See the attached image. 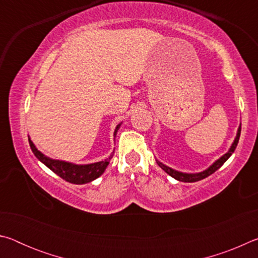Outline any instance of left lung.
Wrapping results in <instances>:
<instances>
[{"instance_id": "1", "label": "left lung", "mask_w": 258, "mask_h": 258, "mask_svg": "<svg viewBox=\"0 0 258 258\" xmlns=\"http://www.w3.org/2000/svg\"><path fill=\"white\" fill-rule=\"evenodd\" d=\"M240 133H241V125H240V127H239V130H238L237 138H235L233 145H232V147L230 148L229 152H226V154H225L224 156H222L220 159H218L217 161H215V163H214V164L211 166V167H209L208 169H206V171L202 172V173H197V174L181 173V172L174 171V169L167 167V166L163 165L161 163H159V161H157V164H158V165L160 166V167L163 168L166 173L169 174V175H171L172 177L176 178L177 181H181V182H197V181H200V180H203V178H205V177L212 175V174H213L214 172H216L217 169L220 168L221 166L223 165V164L225 163V161L229 159V157H230L231 155H232V152L235 150V148H237V145H238V142H239V138H240Z\"/></svg>"}]
</instances>
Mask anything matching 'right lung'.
<instances>
[{
    "label": "right lung",
    "mask_w": 258,
    "mask_h": 258,
    "mask_svg": "<svg viewBox=\"0 0 258 258\" xmlns=\"http://www.w3.org/2000/svg\"><path fill=\"white\" fill-rule=\"evenodd\" d=\"M119 125H117L115 130V135L117 131L119 128ZM29 140V139H28ZM30 149L36 156L37 159H40L46 167H49L52 172L59 175L61 178L69 183H74V184H84V183H89L91 181L98 178L101 174L104 172L109 165V161L112 158V155L109 156V158L102 161H98V163L90 164V165H74L71 163H66V161L60 160H53L47 158L42 152L36 149V147L33 145V142L29 140Z\"/></svg>",
    "instance_id": "add662e5"
}]
</instances>
